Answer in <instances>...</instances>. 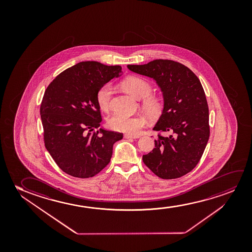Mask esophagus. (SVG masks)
I'll list each match as a JSON object with an SVG mask.
<instances>
[{
	"mask_svg": "<svg viewBox=\"0 0 252 252\" xmlns=\"http://www.w3.org/2000/svg\"><path fill=\"white\" fill-rule=\"evenodd\" d=\"M124 138H127V139H129V138H132V139H135V138H138L139 137H138V136H132V135L125 134Z\"/></svg>",
	"mask_w": 252,
	"mask_h": 252,
	"instance_id": "1",
	"label": "esophagus"
}]
</instances>
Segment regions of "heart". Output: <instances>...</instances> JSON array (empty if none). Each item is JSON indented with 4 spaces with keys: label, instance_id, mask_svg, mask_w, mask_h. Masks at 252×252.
<instances>
[{
    "label": "heart",
    "instance_id": "1",
    "mask_svg": "<svg viewBox=\"0 0 252 252\" xmlns=\"http://www.w3.org/2000/svg\"><path fill=\"white\" fill-rule=\"evenodd\" d=\"M123 90L137 100H142L140 107L142 112L150 120H157L162 114L164 102L161 97L151 94L152 86L145 80L136 76H130L122 83ZM113 87L109 83L100 87L96 94V101L101 110L107 111L110 106ZM107 126L114 131L126 132L137 136L141 133L146 126L145 118L127 117L121 114H114L107 121Z\"/></svg>",
    "mask_w": 252,
    "mask_h": 252
}]
</instances>
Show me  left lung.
<instances>
[{
  "label": "left lung",
  "mask_w": 252,
  "mask_h": 252,
  "mask_svg": "<svg viewBox=\"0 0 252 252\" xmlns=\"http://www.w3.org/2000/svg\"><path fill=\"white\" fill-rule=\"evenodd\" d=\"M128 69L148 76L161 89L164 107L154 131L169 133L155 140V148L143 162L162 179H176L197 165L209 138L206 94L195 74L180 63L156 59Z\"/></svg>",
  "instance_id": "8db88e82"
}]
</instances>
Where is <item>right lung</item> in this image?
<instances>
[{"mask_svg": "<svg viewBox=\"0 0 252 252\" xmlns=\"http://www.w3.org/2000/svg\"><path fill=\"white\" fill-rule=\"evenodd\" d=\"M120 65L85 61L63 70L50 83L40 106L45 147L63 172L78 178L95 176L110 162L121 132L100 128L96 94L122 75Z\"/></svg>", "mask_w": 252, "mask_h": 252, "instance_id": "1", "label": "right lung"}]
</instances>
